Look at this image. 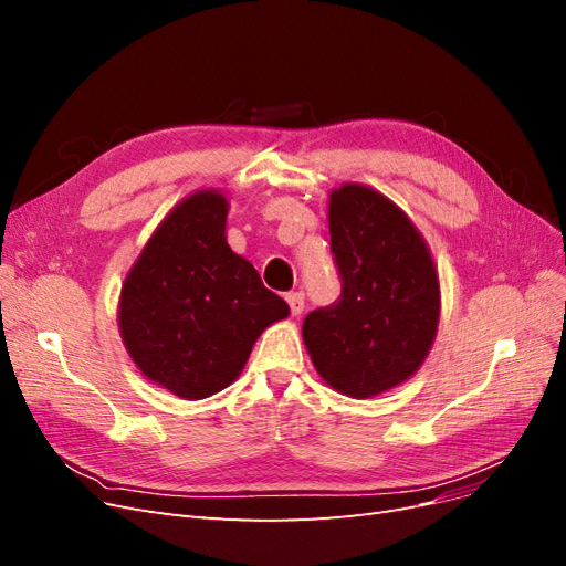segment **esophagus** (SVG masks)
<instances>
[{
    "mask_svg": "<svg viewBox=\"0 0 566 566\" xmlns=\"http://www.w3.org/2000/svg\"><path fill=\"white\" fill-rule=\"evenodd\" d=\"M285 300L290 304V314L302 316V312H304V295L302 293H290Z\"/></svg>",
    "mask_w": 566,
    "mask_h": 566,
    "instance_id": "obj_1",
    "label": "esophagus"
}]
</instances>
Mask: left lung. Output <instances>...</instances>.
I'll use <instances>...</instances> for the list:
<instances>
[{
    "mask_svg": "<svg viewBox=\"0 0 566 566\" xmlns=\"http://www.w3.org/2000/svg\"><path fill=\"white\" fill-rule=\"evenodd\" d=\"M328 227L342 295L304 318L302 337L325 382L370 399L406 382L430 354L439 273L410 217L366 184L333 188Z\"/></svg>",
    "mask_w": 566,
    "mask_h": 566,
    "instance_id": "left-lung-1",
    "label": "left lung"
}]
</instances>
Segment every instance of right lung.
<instances>
[{
  "label": "right lung",
  "instance_id": "right-lung-1",
  "mask_svg": "<svg viewBox=\"0 0 566 566\" xmlns=\"http://www.w3.org/2000/svg\"><path fill=\"white\" fill-rule=\"evenodd\" d=\"M229 200L200 188L153 231L119 290L117 325L144 378L198 401L227 389L290 306L227 243Z\"/></svg>",
  "mask_w": 566,
  "mask_h": 566
}]
</instances>
